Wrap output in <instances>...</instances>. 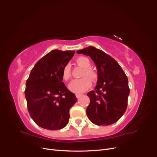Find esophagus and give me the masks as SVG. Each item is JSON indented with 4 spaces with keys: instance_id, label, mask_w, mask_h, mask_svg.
Returning <instances> with one entry per match:
<instances>
[{
    "instance_id": "34e87169",
    "label": "esophagus",
    "mask_w": 157,
    "mask_h": 157,
    "mask_svg": "<svg viewBox=\"0 0 157 157\" xmlns=\"http://www.w3.org/2000/svg\"><path fill=\"white\" fill-rule=\"evenodd\" d=\"M82 96V95L80 94H76V97H77V98H80V96Z\"/></svg>"
}]
</instances>
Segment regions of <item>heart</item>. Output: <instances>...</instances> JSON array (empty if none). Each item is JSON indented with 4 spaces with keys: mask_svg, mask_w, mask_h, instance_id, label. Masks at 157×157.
<instances>
[{
    "mask_svg": "<svg viewBox=\"0 0 157 157\" xmlns=\"http://www.w3.org/2000/svg\"><path fill=\"white\" fill-rule=\"evenodd\" d=\"M75 62L80 67L83 68L81 75L82 78L75 80L69 84V89L75 93H82L91 86L92 82H96L98 79V74L96 71L90 67L91 61L85 56H79L76 59ZM61 78L65 82L71 78V68L69 64H66L61 70ZM90 79H91L90 80Z\"/></svg>",
    "mask_w": 157,
    "mask_h": 157,
    "instance_id": "1",
    "label": "heart"
}]
</instances>
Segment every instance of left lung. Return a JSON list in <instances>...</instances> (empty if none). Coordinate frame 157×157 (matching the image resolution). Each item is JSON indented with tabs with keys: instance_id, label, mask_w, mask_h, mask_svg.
I'll list each match as a JSON object with an SVG mask.
<instances>
[{
	"instance_id": "8db88e82",
	"label": "left lung",
	"mask_w": 157,
	"mask_h": 157,
	"mask_svg": "<svg viewBox=\"0 0 157 157\" xmlns=\"http://www.w3.org/2000/svg\"><path fill=\"white\" fill-rule=\"evenodd\" d=\"M77 53L89 56L98 69L96 86L87 94L90 100L86 109L88 118L99 126L114 124L127 108L130 94L127 76L120 65L101 50L89 46Z\"/></svg>"
}]
</instances>
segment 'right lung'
Listing matches in <instances>:
<instances>
[{
	"instance_id": "right-lung-1",
	"label": "right lung",
	"mask_w": 157,
	"mask_h": 157,
	"mask_svg": "<svg viewBox=\"0 0 157 157\" xmlns=\"http://www.w3.org/2000/svg\"><path fill=\"white\" fill-rule=\"evenodd\" d=\"M74 54L71 50L51 51L37 61L27 80L25 96L28 111L36 124L44 129L63 128L69 122V109L77 101L61 75Z\"/></svg>"
}]
</instances>
